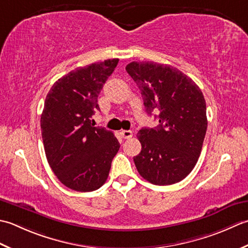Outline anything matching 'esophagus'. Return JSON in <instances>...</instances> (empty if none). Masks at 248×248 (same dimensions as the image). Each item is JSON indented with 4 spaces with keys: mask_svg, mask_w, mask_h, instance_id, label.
<instances>
[{
    "mask_svg": "<svg viewBox=\"0 0 248 248\" xmlns=\"http://www.w3.org/2000/svg\"><path fill=\"white\" fill-rule=\"evenodd\" d=\"M121 136H122L124 139H129V138L133 137V131H131V130H122V131H121Z\"/></svg>",
    "mask_w": 248,
    "mask_h": 248,
    "instance_id": "34e87169",
    "label": "esophagus"
}]
</instances>
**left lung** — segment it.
Returning <instances> with one entry per match:
<instances>
[{
	"instance_id": "left-lung-1",
	"label": "left lung",
	"mask_w": 248,
	"mask_h": 248,
	"mask_svg": "<svg viewBox=\"0 0 248 248\" xmlns=\"http://www.w3.org/2000/svg\"><path fill=\"white\" fill-rule=\"evenodd\" d=\"M137 83L146 112L159 124L138 131L141 152L134 157L139 174L155 185L182 181L194 169L208 127L205 100L193 80L178 68L155 62L126 66Z\"/></svg>"
}]
</instances>
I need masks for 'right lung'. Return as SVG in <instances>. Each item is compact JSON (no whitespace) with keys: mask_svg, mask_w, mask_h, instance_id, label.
Returning <instances> with one entry per match:
<instances>
[{"mask_svg":"<svg viewBox=\"0 0 248 248\" xmlns=\"http://www.w3.org/2000/svg\"><path fill=\"white\" fill-rule=\"evenodd\" d=\"M119 59L79 67L55 82L40 118L45 153L62 184L76 191L98 189L108 179L120 143L112 131L95 127L97 98Z\"/></svg>","mask_w":248,"mask_h":248,"instance_id":"1","label":"right lung"}]
</instances>
